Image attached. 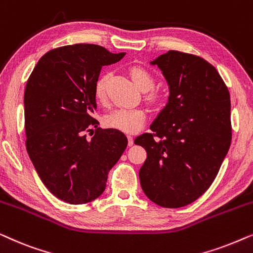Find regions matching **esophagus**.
<instances>
[{
  "mask_svg": "<svg viewBox=\"0 0 253 253\" xmlns=\"http://www.w3.org/2000/svg\"><path fill=\"white\" fill-rule=\"evenodd\" d=\"M127 145H129V146H132L133 145V137L132 136H127Z\"/></svg>",
  "mask_w": 253,
  "mask_h": 253,
  "instance_id": "1",
  "label": "esophagus"
}]
</instances>
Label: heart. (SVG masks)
Instances as JSON below:
<instances>
[{"label":"heart","instance_id":"b5f03b06","mask_svg":"<svg viewBox=\"0 0 253 253\" xmlns=\"http://www.w3.org/2000/svg\"><path fill=\"white\" fill-rule=\"evenodd\" d=\"M130 76L134 84L141 91H148L147 100L152 103L158 102L161 99L159 91L151 89L154 86V76L146 68L134 65L130 69ZM107 76H101L96 79L94 85V96L99 102L106 100ZM105 124L112 129L122 131L126 133H134L143 129L146 122V114L140 108H117L105 116Z\"/></svg>","mask_w":253,"mask_h":253}]
</instances>
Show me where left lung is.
I'll use <instances>...</instances> for the list:
<instances>
[{
  "mask_svg": "<svg viewBox=\"0 0 253 253\" xmlns=\"http://www.w3.org/2000/svg\"><path fill=\"white\" fill-rule=\"evenodd\" d=\"M169 88L168 102L134 144L147 152L141 189L167 209L189 205L212 184L231 141L230 95L216 69L192 54L169 50L151 62Z\"/></svg>",
  "mask_w": 253,
  "mask_h": 253,
  "instance_id": "left-lung-1",
  "label": "left lung"
}]
</instances>
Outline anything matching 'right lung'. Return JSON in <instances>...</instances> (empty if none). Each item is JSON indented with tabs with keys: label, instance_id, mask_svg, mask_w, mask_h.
<instances>
[{
	"label": "right lung",
	"instance_id": "1",
	"mask_svg": "<svg viewBox=\"0 0 253 253\" xmlns=\"http://www.w3.org/2000/svg\"><path fill=\"white\" fill-rule=\"evenodd\" d=\"M124 55L92 43L56 48L40 58L27 81V153L46 188L65 203L82 205L101 196L126 148L124 133L98 127L92 117L101 68Z\"/></svg>",
	"mask_w": 253,
	"mask_h": 253
}]
</instances>
